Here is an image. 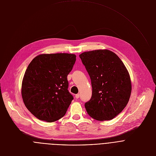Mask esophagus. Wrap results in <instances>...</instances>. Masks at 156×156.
<instances>
[{"instance_id": "esophagus-1", "label": "esophagus", "mask_w": 156, "mask_h": 156, "mask_svg": "<svg viewBox=\"0 0 156 156\" xmlns=\"http://www.w3.org/2000/svg\"><path fill=\"white\" fill-rule=\"evenodd\" d=\"M75 97H76V98H79V97H80V95L79 94H76V95H75Z\"/></svg>"}]
</instances>
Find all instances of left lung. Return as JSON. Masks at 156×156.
<instances>
[{"label":"left lung","instance_id":"obj_1","mask_svg":"<svg viewBox=\"0 0 156 156\" xmlns=\"http://www.w3.org/2000/svg\"><path fill=\"white\" fill-rule=\"evenodd\" d=\"M90 80L92 94L85 103L87 113L98 121L111 120L129 100L131 83L122 61L113 52L99 49L79 55Z\"/></svg>","mask_w":156,"mask_h":156}]
</instances>
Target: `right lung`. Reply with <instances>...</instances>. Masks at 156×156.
Segmentation results:
<instances>
[{"label": "right lung", "mask_w": 156, "mask_h": 156, "mask_svg": "<svg viewBox=\"0 0 156 156\" xmlns=\"http://www.w3.org/2000/svg\"><path fill=\"white\" fill-rule=\"evenodd\" d=\"M76 61L73 54L40 55L29 64L22 85L27 109L38 119L53 122L63 117L74 99L67 75Z\"/></svg>", "instance_id": "add662e5"}]
</instances>
